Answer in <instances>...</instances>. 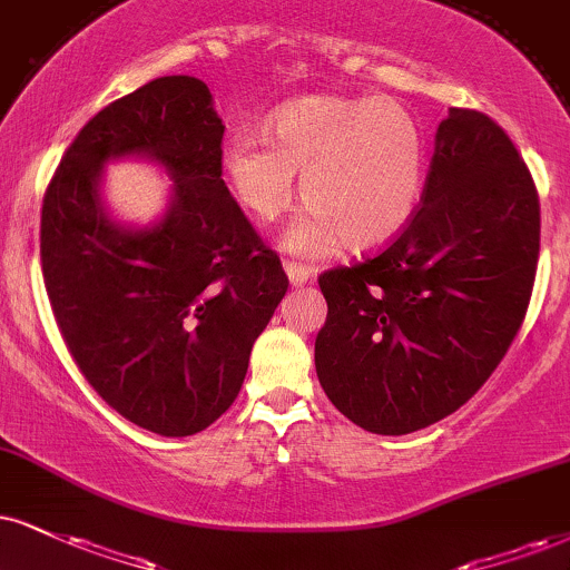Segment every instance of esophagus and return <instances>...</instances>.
I'll list each match as a JSON object with an SVG mask.
<instances>
[{"label": "esophagus", "mask_w": 570, "mask_h": 570, "mask_svg": "<svg viewBox=\"0 0 570 570\" xmlns=\"http://www.w3.org/2000/svg\"><path fill=\"white\" fill-rule=\"evenodd\" d=\"M285 274H287V279H291V285H306V283H312V277H314V272L308 269V266H301L296 262H285Z\"/></svg>", "instance_id": "obj_1"}]
</instances>
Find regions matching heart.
<instances>
[{"instance_id":"obj_1","label":"heart","mask_w":570,"mask_h":570,"mask_svg":"<svg viewBox=\"0 0 570 570\" xmlns=\"http://www.w3.org/2000/svg\"><path fill=\"white\" fill-rule=\"evenodd\" d=\"M269 141L235 135L222 145V177L258 222L269 224L296 200L308 214L285 248L325 256L343 243L375 250L396 240L417 214L428 179V142L417 116L381 97L312 95L279 105Z\"/></svg>"}]
</instances>
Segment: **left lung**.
I'll return each mask as SVG.
<instances>
[{
    "label": "left lung",
    "instance_id": "1",
    "mask_svg": "<svg viewBox=\"0 0 570 570\" xmlns=\"http://www.w3.org/2000/svg\"><path fill=\"white\" fill-rule=\"evenodd\" d=\"M420 203L381 256L320 277V385L381 435L439 423L489 381L537 277V187L489 116L449 108Z\"/></svg>",
    "mask_w": 570,
    "mask_h": 570
}]
</instances>
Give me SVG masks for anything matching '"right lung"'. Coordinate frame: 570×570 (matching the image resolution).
<instances>
[{
    "instance_id": "1",
    "label": "right lung",
    "mask_w": 570,
    "mask_h": 570,
    "mask_svg": "<svg viewBox=\"0 0 570 570\" xmlns=\"http://www.w3.org/2000/svg\"><path fill=\"white\" fill-rule=\"evenodd\" d=\"M222 137L206 83L160 76L83 126L41 208V272L70 356L105 404L168 439L229 410L287 291L224 185ZM129 157L175 181L150 225L104 200V168Z\"/></svg>"
}]
</instances>
